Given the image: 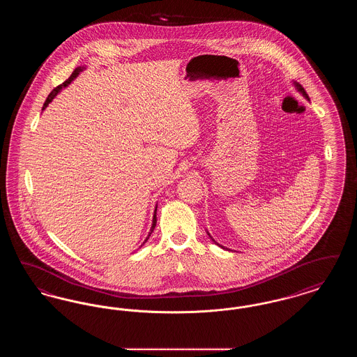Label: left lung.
Instances as JSON below:
<instances>
[{"label":"left lung","mask_w":357,"mask_h":357,"mask_svg":"<svg viewBox=\"0 0 357 357\" xmlns=\"http://www.w3.org/2000/svg\"><path fill=\"white\" fill-rule=\"evenodd\" d=\"M296 86H297V89H298V91H300V92H301V93H303V95H304V96H305L306 99H309V98H307V93H306V92H305V89H304V88H303V86H301V84H298V83H296ZM208 236H210V234H208ZM213 241H214V239H213Z\"/></svg>","instance_id":"left-lung-1"}]
</instances>
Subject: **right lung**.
<instances>
[{
	"mask_svg": "<svg viewBox=\"0 0 357 357\" xmlns=\"http://www.w3.org/2000/svg\"><path fill=\"white\" fill-rule=\"evenodd\" d=\"M82 70H83V69L80 68V67H79V68L75 69V70L72 72V75L69 76L68 79H67V80H66L63 84L57 85V86H56L53 91H52L51 93L48 95L47 100H45L44 105H43V109H45V107H47V105H48V104H50V102L53 100V98H54V96H56V95L60 92V89H61V88H64V86H67V85H68L69 83H70V82H72V80H73V79H75V77H76V76H77V75L82 72ZM155 226H156V208H155V214H153V226H151L150 234H149V237L146 238V241H147V239L150 238V236H151V233H153V229H155ZM146 241H144V242H146Z\"/></svg>",
	"mask_w": 357,
	"mask_h": 357,
	"instance_id": "obj_1",
	"label": "right lung"
}]
</instances>
